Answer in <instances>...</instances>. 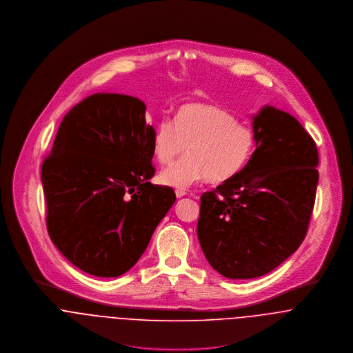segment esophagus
Returning <instances> with one entry per match:
<instances>
[{
    "label": "esophagus",
    "mask_w": 353,
    "mask_h": 353,
    "mask_svg": "<svg viewBox=\"0 0 353 353\" xmlns=\"http://www.w3.org/2000/svg\"><path fill=\"white\" fill-rule=\"evenodd\" d=\"M187 195V192L185 191H180V190H177L176 191V196H177V199H180V197H183V196Z\"/></svg>",
    "instance_id": "esophagus-1"
}]
</instances>
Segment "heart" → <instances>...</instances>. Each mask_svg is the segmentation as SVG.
Listing matches in <instances>:
<instances>
[{
	"mask_svg": "<svg viewBox=\"0 0 353 353\" xmlns=\"http://www.w3.org/2000/svg\"><path fill=\"white\" fill-rule=\"evenodd\" d=\"M256 132L221 107L203 103L181 105L173 121L163 119L153 135L152 152L158 163L169 165L184 154L188 156L162 170L161 184L187 190L208 179L223 183L235 177L250 161L256 149Z\"/></svg>",
	"mask_w": 353,
	"mask_h": 353,
	"instance_id": "b5f03b06",
	"label": "heart"
}]
</instances>
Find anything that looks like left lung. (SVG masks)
<instances>
[{
	"label": "left lung",
	"mask_w": 353,
	"mask_h": 353,
	"mask_svg": "<svg viewBox=\"0 0 353 353\" xmlns=\"http://www.w3.org/2000/svg\"><path fill=\"white\" fill-rule=\"evenodd\" d=\"M256 150L232 180L200 197L197 238L228 279H254L303 242L318 184L313 138L290 114L264 105L253 117Z\"/></svg>",
	"instance_id": "left-lung-1"
}]
</instances>
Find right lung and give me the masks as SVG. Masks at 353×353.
Instances as JSON below:
<instances>
[{"label":"right lung","instance_id":"right-lung-1","mask_svg":"<svg viewBox=\"0 0 353 353\" xmlns=\"http://www.w3.org/2000/svg\"><path fill=\"white\" fill-rule=\"evenodd\" d=\"M145 114L137 97L92 94L66 114L41 165L48 235L86 274H125L176 200L149 181L154 128Z\"/></svg>","mask_w":353,"mask_h":353}]
</instances>
